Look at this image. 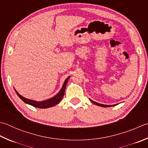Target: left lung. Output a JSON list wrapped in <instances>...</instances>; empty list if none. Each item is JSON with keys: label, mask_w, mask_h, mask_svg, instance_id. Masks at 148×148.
<instances>
[{"label": "left lung", "mask_w": 148, "mask_h": 148, "mask_svg": "<svg viewBox=\"0 0 148 148\" xmlns=\"http://www.w3.org/2000/svg\"><path fill=\"white\" fill-rule=\"evenodd\" d=\"M90 101L92 103H93L94 104H95V105H96L97 106H102V107H108V106H115L117 105H103V104H100V103H96L95 102V101H92V99H90Z\"/></svg>", "instance_id": "obj_1"}]
</instances>
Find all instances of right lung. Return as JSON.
Listing matches in <instances>:
<instances>
[{
    "label": "right lung",
    "instance_id": "obj_1",
    "mask_svg": "<svg viewBox=\"0 0 148 148\" xmlns=\"http://www.w3.org/2000/svg\"><path fill=\"white\" fill-rule=\"evenodd\" d=\"M70 76H69L66 79H65V82L63 83V85L62 86V88H61L60 92L58 93L56 95H55L54 97L49 98L48 99H46L45 101H34V100H32L27 99V98H25L24 97H23L22 95H20L18 92H17L15 89V90L16 94L18 95V96L26 104H28V105L33 106L34 107H36V108H50V107L54 106L55 105H56L57 104H58L61 100L62 99V98L64 95L65 94V88H66V85L67 84V82L69 81V79Z\"/></svg>",
    "mask_w": 148,
    "mask_h": 148
}]
</instances>
